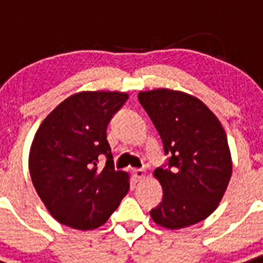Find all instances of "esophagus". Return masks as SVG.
Returning <instances> with one entry per match:
<instances>
[{"label": "esophagus", "instance_id": "esophagus-1", "mask_svg": "<svg viewBox=\"0 0 263 263\" xmlns=\"http://www.w3.org/2000/svg\"><path fill=\"white\" fill-rule=\"evenodd\" d=\"M132 176H134V179H135V182H139V180H142L143 178H144V170H142V168L132 170Z\"/></svg>", "mask_w": 263, "mask_h": 263}]
</instances>
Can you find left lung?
Returning a JSON list of instances; mask_svg holds the SVG:
<instances>
[{
  "label": "left lung",
  "mask_w": 263,
  "mask_h": 263,
  "mask_svg": "<svg viewBox=\"0 0 263 263\" xmlns=\"http://www.w3.org/2000/svg\"><path fill=\"white\" fill-rule=\"evenodd\" d=\"M155 125L167 162L154 175L163 198L149 211L165 229H183L206 219L218 207L233 164L226 132L199 99L171 89L138 95Z\"/></svg>",
  "instance_id": "1"
}]
</instances>
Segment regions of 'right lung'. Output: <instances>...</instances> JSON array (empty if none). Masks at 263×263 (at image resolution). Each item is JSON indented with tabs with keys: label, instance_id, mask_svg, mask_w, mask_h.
Masks as SVG:
<instances>
[{
	"label": "right lung",
	"instance_id": "add662e5",
	"mask_svg": "<svg viewBox=\"0 0 263 263\" xmlns=\"http://www.w3.org/2000/svg\"><path fill=\"white\" fill-rule=\"evenodd\" d=\"M123 92H80L40 124L29 155L37 194L60 223L77 230L104 224L129 190L116 171L107 127L127 101ZM106 160L104 167L98 163Z\"/></svg>",
	"mask_w": 263,
	"mask_h": 263
}]
</instances>
